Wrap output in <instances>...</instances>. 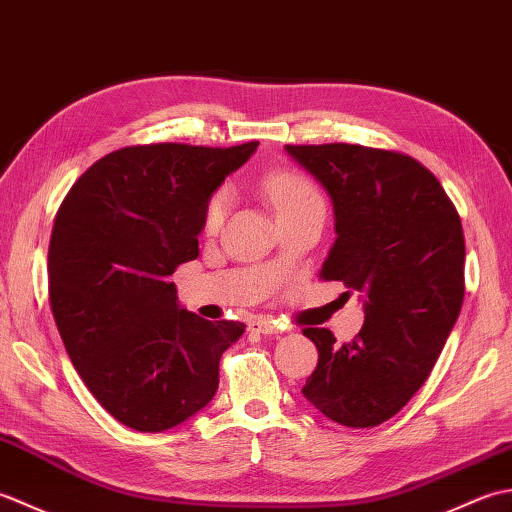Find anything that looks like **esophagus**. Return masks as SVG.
I'll list each match as a JSON object with an SVG mask.
<instances>
[{
	"label": "esophagus",
	"instance_id": "esophagus-1",
	"mask_svg": "<svg viewBox=\"0 0 512 512\" xmlns=\"http://www.w3.org/2000/svg\"><path fill=\"white\" fill-rule=\"evenodd\" d=\"M248 332H255V334H281L279 325H275V321L270 319H253L248 321Z\"/></svg>",
	"mask_w": 512,
	"mask_h": 512
}]
</instances>
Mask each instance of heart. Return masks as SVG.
Masks as SVG:
<instances>
[{"label": "heart", "mask_w": 512, "mask_h": 512, "mask_svg": "<svg viewBox=\"0 0 512 512\" xmlns=\"http://www.w3.org/2000/svg\"><path fill=\"white\" fill-rule=\"evenodd\" d=\"M266 193L270 202L275 204L277 213L286 209H297V206H306L314 202H323L319 189L306 178L297 176V173H277V176L266 180ZM228 204H231V195L228 191H217L206 204L204 211V231L215 233L220 224L224 222Z\"/></svg>", "instance_id": "heart-1"}]
</instances>
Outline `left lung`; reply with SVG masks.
Returning <instances> with one entry per match:
<instances>
[{"label":"left lung","instance_id":"8db88e82","mask_svg":"<svg viewBox=\"0 0 512 512\" xmlns=\"http://www.w3.org/2000/svg\"><path fill=\"white\" fill-rule=\"evenodd\" d=\"M330 193L336 239L319 277L365 297L352 343L306 328L319 363L303 385L343 427L383 424L429 378L464 301L460 215L433 173L400 151L363 145H286ZM350 295V292H347Z\"/></svg>","mask_w":512,"mask_h":512}]
</instances>
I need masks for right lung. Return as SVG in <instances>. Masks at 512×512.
<instances>
[{
	"label": "right lung",
	"instance_id": "1",
	"mask_svg": "<svg viewBox=\"0 0 512 512\" xmlns=\"http://www.w3.org/2000/svg\"><path fill=\"white\" fill-rule=\"evenodd\" d=\"M154 143L96 160L65 195L48 248L50 308L76 372L136 431H167L209 405L244 323L178 306L169 277L200 255L213 191L255 154Z\"/></svg>",
	"mask_w": 512,
	"mask_h": 512
}]
</instances>
